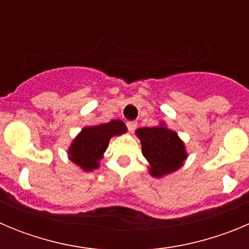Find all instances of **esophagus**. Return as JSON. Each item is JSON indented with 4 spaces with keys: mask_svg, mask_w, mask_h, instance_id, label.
<instances>
[{
    "mask_svg": "<svg viewBox=\"0 0 249 249\" xmlns=\"http://www.w3.org/2000/svg\"><path fill=\"white\" fill-rule=\"evenodd\" d=\"M127 128H128V131L133 132L137 128V122H135V121H128L127 122Z\"/></svg>",
    "mask_w": 249,
    "mask_h": 249,
    "instance_id": "esophagus-1",
    "label": "esophagus"
}]
</instances>
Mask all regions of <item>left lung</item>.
Returning <instances> with one entry per match:
<instances>
[{"label": "left lung", "mask_w": 249, "mask_h": 249, "mask_svg": "<svg viewBox=\"0 0 249 249\" xmlns=\"http://www.w3.org/2000/svg\"><path fill=\"white\" fill-rule=\"evenodd\" d=\"M136 135L141 140L142 153L151 164L149 173L153 177H163L183 166L187 153L176 132L163 126L143 127L138 128Z\"/></svg>", "instance_id": "1"}]
</instances>
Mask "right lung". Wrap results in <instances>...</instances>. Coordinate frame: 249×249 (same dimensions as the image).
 I'll use <instances>...</instances> for the list:
<instances>
[{
	"instance_id": "1",
	"label": "right lung",
	"mask_w": 249,
	"mask_h": 249,
	"mask_svg": "<svg viewBox=\"0 0 249 249\" xmlns=\"http://www.w3.org/2000/svg\"><path fill=\"white\" fill-rule=\"evenodd\" d=\"M126 131V124L120 120H113L98 126L85 127L68 149L70 160L85 171L98 168V162L108 146L109 140Z\"/></svg>"
}]
</instances>
